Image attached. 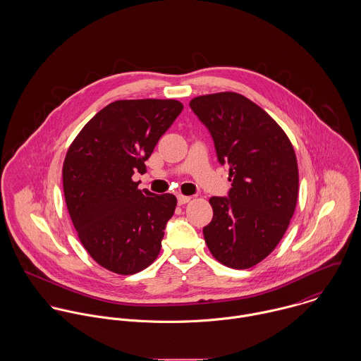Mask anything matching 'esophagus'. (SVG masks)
Here are the masks:
<instances>
[{"label": "esophagus", "instance_id": "obj_1", "mask_svg": "<svg viewBox=\"0 0 361 361\" xmlns=\"http://www.w3.org/2000/svg\"><path fill=\"white\" fill-rule=\"evenodd\" d=\"M192 200L190 196H183V195H178V204L179 206H183L186 203H189Z\"/></svg>", "mask_w": 361, "mask_h": 361}]
</instances>
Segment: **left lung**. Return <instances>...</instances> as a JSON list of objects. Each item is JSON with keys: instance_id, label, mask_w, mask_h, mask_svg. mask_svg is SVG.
<instances>
[{"instance_id": "1", "label": "left lung", "mask_w": 361, "mask_h": 361, "mask_svg": "<svg viewBox=\"0 0 361 361\" xmlns=\"http://www.w3.org/2000/svg\"><path fill=\"white\" fill-rule=\"evenodd\" d=\"M190 108L209 130L232 182L228 197L209 199L214 215L203 228L207 247L229 268H250L276 247L293 216L299 195L293 146L282 128L242 94L199 96Z\"/></svg>"}]
</instances>
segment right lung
Masks as SVG:
<instances>
[{"mask_svg": "<svg viewBox=\"0 0 361 361\" xmlns=\"http://www.w3.org/2000/svg\"><path fill=\"white\" fill-rule=\"evenodd\" d=\"M176 100L108 104L79 132L62 166L63 196L79 240L108 271L132 275L154 262L176 197L137 189L135 172L182 112Z\"/></svg>", "mask_w": 361, "mask_h": 361, "instance_id": "1", "label": "right lung"}]
</instances>
